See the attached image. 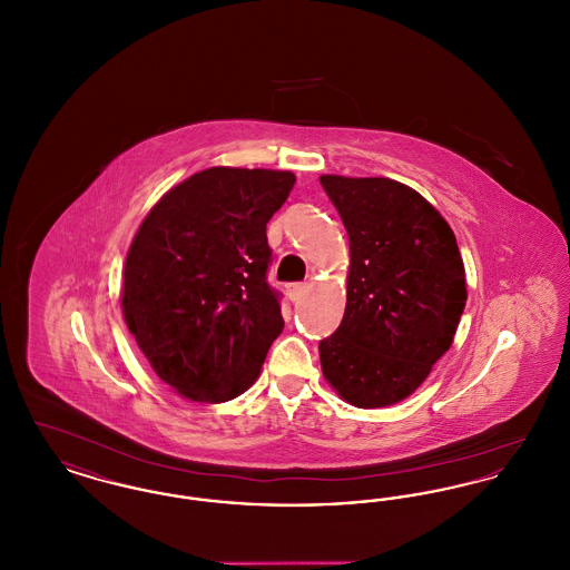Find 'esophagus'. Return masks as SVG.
I'll use <instances>...</instances> for the list:
<instances>
[{
    "instance_id": "1",
    "label": "esophagus",
    "mask_w": 570,
    "mask_h": 570,
    "mask_svg": "<svg viewBox=\"0 0 570 570\" xmlns=\"http://www.w3.org/2000/svg\"><path fill=\"white\" fill-rule=\"evenodd\" d=\"M307 288H309L307 284H293V286H288V297L297 301V298L303 297L307 293Z\"/></svg>"
}]
</instances>
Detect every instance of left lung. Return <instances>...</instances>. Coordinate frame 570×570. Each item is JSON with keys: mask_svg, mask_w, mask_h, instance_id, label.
I'll return each mask as SVG.
<instances>
[{"mask_svg": "<svg viewBox=\"0 0 570 570\" xmlns=\"http://www.w3.org/2000/svg\"><path fill=\"white\" fill-rule=\"evenodd\" d=\"M321 184L351 239L344 321L318 346L323 376L351 406L400 404L460 325L468 291L458 239L406 184L344 175Z\"/></svg>", "mask_w": 570, "mask_h": 570, "instance_id": "1", "label": "left lung"}]
</instances>
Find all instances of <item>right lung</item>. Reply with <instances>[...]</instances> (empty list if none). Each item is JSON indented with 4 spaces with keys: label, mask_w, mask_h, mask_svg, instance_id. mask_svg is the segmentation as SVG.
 I'll use <instances>...</instances> for the list:
<instances>
[{
    "label": "right lung",
    "mask_w": 570,
    "mask_h": 570,
    "mask_svg": "<svg viewBox=\"0 0 570 570\" xmlns=\"http://www.w3.org/2000/svg\"><path fill=\"white\" fill-rule=\"evenodd\" d=\"M295 175L212 166L173 186L140 222L121 312L136 346L181 397L222 404L261 376L284 321L267 284V222Z\"/></svg>",
    "instance_id": "1"
}]
</instances>
